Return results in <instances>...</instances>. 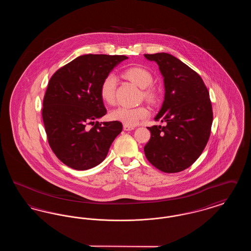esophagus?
I'll return each mask as SVG.
<instances>
[{
	"label": "esophagus",
	"instance_id": "34e87169",
	"mask_svg": "<svg viewBox=\"0 0 251 251\" xmlns=\"http://www.w3.org/2000/svg\"><path fill=\"white\" fill-rule=\"evenodd\" d=\"M123 129H124V131H131V130H133V129H134V127H133V126H130V125H126V124H124V125H123Z\"/></svg>",
	"mask_w": 251,
	"mask_h": 251
}]
</instances>
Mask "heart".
Segmentation results:
<instances>
[{"label": "heart", "instance_id": "b5f03b06", "mask_svg": "<svg viewBox=\"0 0 251 251\" xmlns=\"http://www.w3.org/2000/svg\"><path fill=\"white\" fill-rule=\"evenodd\" d=\"M123 76L132 84L142 88V96L144 99L154 103L158 100V92L153 85V75L151 72L142 67H131L123 72ZM117 77L110 73L106 75L100 85V95L101 100L107 104H114L116 97ZM150 111L146 106L137 107H119L110 112L109 117L112 120L120 121L123 124L133 126L139 120H144L149 117Z\"/></svg>", "mask_w": 251, "mask_h": 251}]
</instances>
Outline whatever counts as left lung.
Returning a JSON list of instances; mask_svg holds the SVG:
<instances>
[{"label":"left lung","instance_id":"1","mask_svg":"<svg viewBox=\"0 0 251 251\" xmlns=\"http://www.w3.org/2000/svg\"><path fill=\"white\" fill-rule=\"evenodd\" d=\"M154 61L164 77L165 100L155 117L166 126L148 127L151 139L144 147L149 162L166 173L193 165L202 153L211 134L213 109L201 77L175 56L145 54Z\"/></svg>","mask_w":251,"mask_h":251}]
</instances>
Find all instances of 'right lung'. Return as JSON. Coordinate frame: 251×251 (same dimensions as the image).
<instances>
[{
  "instance_id": "add662e5",
  "label": "right lung",
  "mask_w": 251,
  "mask_h": 251,
  "mask_svg": "<svg viewBox=\"0 0 251 251\" xmlns=\"http://www.w3.org/2000/svg\"><path fill=\"white\" fill-rule=\"evenodd\" d=\"M125 55L85 54L60 68L49 81L42 119L50 149L76 170L100 164L122 131L120 121H96L106 114L100 95L103 78ZM94 127L88 128L87 125Z\"/></svg>"
}]
</instances>
